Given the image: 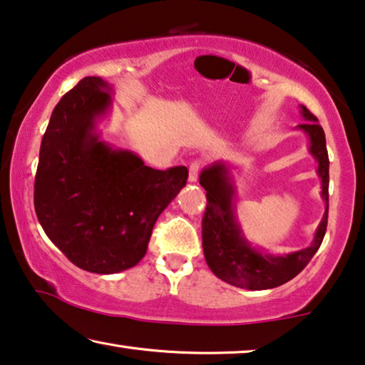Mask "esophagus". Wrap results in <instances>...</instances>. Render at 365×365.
<instances>
[{
  "label": "esophagus",
  "instance_id": "1",
  "mask_svg": "<svg viewBox=\"0 0 365 365\" xmlns=\"http://www.w3.org/2000/svg\"><path fill=\"white\" fill-rule=\"evenodd\" d=\"M197 174H199V163L194 161L189 166V182H195L197 181Z\"/></svg>",
  "mask_w": 365,
  "mask_h": 365
}]
</instances>
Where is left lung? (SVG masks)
I'll return each mask as SVG.
<instances>
[{"instance_id":"left-lung-1","label":"left lung","mask_w":365,"mask_h":365,"mask_svg":"<svg viewBox=\"0 0 365 365\" xmlns=\"http://www.w3.org/2000/svg\"><path fill=\"white\" fill-rule=\"evenodd\" d=\"M301 117L304 123L297 128L309 140L311 156L318 161V176L321 179V197L326 210L316 229L309 247L287 255L263 253L245 239L235 214V186L230 166L217 161L204 168L199 176L200 186L205 189L207 207L202 217V248L205 262L215 277L225 283L247 289H270L289 282L308 265L324 239L329 209V158L326 150L324 131L318 118L301 105Z\"/></svg>"}]
</instances>
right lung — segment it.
Returning <instances> with one entry per match:
<instances>
[{"instance_id": "add662e5", "label": "right lung", "mask_w": 365, "mask_h": 365, "mask_svg": "<svg viewBox=\"0 0 365 365\" xmlns=\"http://www.w3.org/2000/svg\"><path fill=\"white\" fill-rule=\"evenodd\" d=\"M113 87L86 77L56 105L42 136L34 181L39 224L73 265L112 274L145 257L153 227L186 186L187 168L146 166L130 150L100 140L97 123Z\"/></svg>"}]
</instances>
